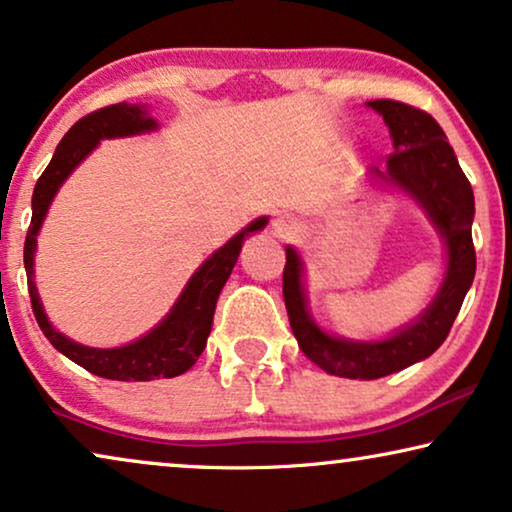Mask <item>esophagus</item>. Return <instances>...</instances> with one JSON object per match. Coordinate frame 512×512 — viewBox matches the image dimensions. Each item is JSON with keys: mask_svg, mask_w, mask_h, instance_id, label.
<instances>
[{"mask_svg": "<svg viewBox=\"0 0 512 512\" xmlns=\"http://www.w3.org/2000/svg\"><path fill=\"white\" fill-rule=\"evenodd\" d=\"M272 228H275V235L284 237V240L296 237L300 233V223L296 219H291V216H279V219L272 223Z\"/></svg>", "mask_w": 512, "mask_h": 512, "instance_id": "1", "label": "esophagus"}]
</instances>
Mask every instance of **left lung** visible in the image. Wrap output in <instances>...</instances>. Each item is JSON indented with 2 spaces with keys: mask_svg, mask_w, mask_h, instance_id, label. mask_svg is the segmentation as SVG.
I'll return each mask as SVG.
<instances>
[{
  "mask_svg": "<svg viewBox=\"0 0 512 512\" xmlns=\"http://www.w3.org/2000/svg\"><path fill=\"white\" fill-rule=\"evenodd\" d=\"M368 107L384 118L396 149L387 158V172L377 167L373 172L396 184L424 209L447 247V270L436 298L412 324L391 338L356 342L333 338L314 324L307 312L303 261L296 249L286 247L284 303L298 347L328 375L349 380H377L436 352L450 333L475 277L473 188L443 128L426 111L396 100H375Z\"/></svg>",
  "mask_w": 512,
  "mask_h": 512,
  "instance_id": "obj_1",
  "label": "left lung"
}]
</instances>
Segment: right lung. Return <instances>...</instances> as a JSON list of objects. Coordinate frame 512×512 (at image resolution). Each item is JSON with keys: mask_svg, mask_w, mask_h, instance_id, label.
<instances>
[{"mask_svg": "<svg viewBox=\"0 0 512 512\" xmlns=\"http://www.w3.org/2000/svg\"><path fill=\"white\" fill-rule=\"evenodd\" d=\"M156 128L158 123L146 114V107H142V104L118 102L83 116L62 137L51 163H48L44 174L39 177L32 193V221L25 237V270L34 317H37V324L44 331L48 342L58 352L65 354L74 363H79L88 373L107 377V380L151 382L160 380V377H177L186 373L198 361V356L207 345V335L212 331L216 300H219L223 284L228 282L230 272L235 268L244 237L249 233H256V230H261L268 223V219L261 216V219L251 221L233 240L223 244L221 249H216L195 270V275L188 279L186 289L181 291V296L174 303L170 314L156 328H151L149 333L135 342H130V345L116 349H95L79 345V342L69 340L67 335L55 331L46 317L44 305H41L37 293V284L32 279L37 235L41 223L46 219L48 207H51L62 181L100 144V139L139 135V132H149Z\"/></svg>", "mask_w": 512, "mask_h": 512, "instance_id": "add662e5", "label": "right lung"}]
</instances>
